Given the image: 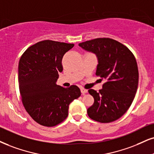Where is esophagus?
<instances>
[{
  "mask_svg": "<svg viewBox=\"0 0 154 154\" xmlns=\"http://www.w3.org/2000/svg\"><path fill=\"white\" fill-rule=\"evenodd\" d=\"M81 91L82 93V94H86V93H88V90H86V89H84V88H81Z\"/></svg>",
  "mask_w": 154,
  "mask_h": 154,
  "instance_id": "34e87169",
  "label": "esophagus"
}]
</instances>
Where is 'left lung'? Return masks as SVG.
<instances>
[{"instance_id":"left-lung-1","label":"left lung","mask_w":154,"mask_h":154,"mask_svg":"<svg viewBox=\"0 0 154 154\" xmlns=\"http://www.w3.org/2000/svg\"><path fill=\"white\" fill-rule=\"evenodd\" d=\"M85 51L96 54V75L105 83L99 92L89 89L94 103L87 110L88 116L100 123L121 118L129 109L137 91L138 70L134 54L115 40L100 38L79 43Z\"/></svg>"}]
</instances>
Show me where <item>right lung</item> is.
I'll use <instances>...</instances> for the list:
<instances>
[{
    "instance_id": "right-lung-1",
    "label": "right lung",
    "mask_w": 154,
    "mask_h": 154,
    "mask_svg": "<svg viewBox=\"0 0 154 154\" xmlns=\"http://www.w3.org/2000/svg\"><path fill=\"white\" fill-rule=\"evenodd\" d=\"M74 44L41 41L31 45L18 63L19 90L25 109L34 121L51 127L68 115L69 104L81 96L76 86L63 88L56 84L63 71L62 58Z\"/></svg>"
}]
</instances>
